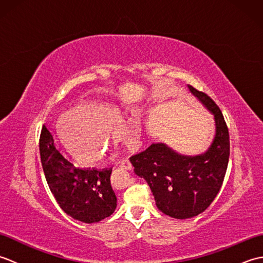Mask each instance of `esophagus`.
Returning <instances> with one entry per match:
<instances>
[{"label": "esophagus", "instance_id": "esophagus-1", "mask_svg": "<svg viewBox=\"0 0 263 263\" xmlns=\"http://www.w3.org/2000/svg\"><path fill=\"white\" fill-rule=\"evenodd\" d=\"M120 167H121V168H123V170H125V171H131L132 170V165H131L130 160H128V159L123 160L122 163H121Z\"/></svg>", "mask_w": 263, "mask_h": 263}]
</instances>
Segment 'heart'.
I'll use <instances>...</instances> for the list:
<instances>
[{
	"mask_svg": "<svg viewBox=\"0 0 263 263\" xmlns=\"http://www.w3.org/2000/svg\"><path fill=\"white\" fill-rule=\"evenodd\" d=\"M57 128L61 140L74 159L85 166L100 163L111 142V136L135 150L141 137L138 117L127 121L121 111L104 103H81L59 117Z\"/></svg>",
	"mask_w": 263,
	"mask_h": 263,
	"instance_id": "obj_1",
	"label": "heart"
}]
</instances>
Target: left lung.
I'll use <instances>...</instances> for the list:
<instances>
[{
    "label": "left lung",
    "instance_id": "obj_1",
    "mask_svg": "<svg viewBox=\"0 0 263 263\" xmlns=\"http://www.w3.org/2000/svg\"><path fill=\"white\" fill-rule=\"evenodd\" d=\"M39 152L49 190L66 215L92 224L113 214L117 199L110 186V168L76 167L55 146L46 125L42 128Z\"/></svg>",
    "mask_w": 263,
    "mask_h": 263
}]
</instances>
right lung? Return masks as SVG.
Segmentation results:
<instances>
[{
    "instance_id": "obj_1",
    "label": "right lung",
    "mask_w": 263,
    "mask_h": 263,
    "mask_svg": "<svg viewBox=\"0 0 263 263\" xmlns=\"http://www.w3.org/2000/svg\"><path fill=\"white\" fill-rule=\"evenodd\" d=\"M187 88L214 115L216 131L209 148L189 156L157 142L130 158L136 174L152 189L157 208L176 219L195 217L208 208L221 187L230 158V136L219 107L208 95Z\"/></svg>"
}]
</instances>
